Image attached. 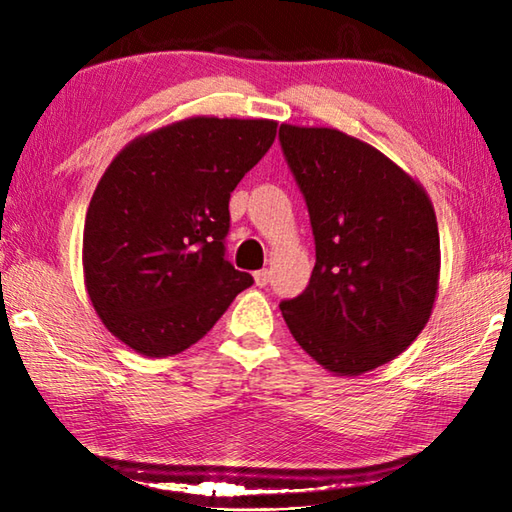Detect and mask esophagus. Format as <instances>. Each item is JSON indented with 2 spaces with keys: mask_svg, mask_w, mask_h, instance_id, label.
<instances>
[{
  "mask_svg": "<svg viewBox=\"0 0 512 512\" xmlns=\"http://www.w3.org/2000/svg\"><path fill=\"white\" fill-rule=\"evenodd\" d=\"M268 281H270L268 270H257V273H255V284L259 288H264V286H268Z\"/></svg>",
  "mask_w": 512,
  "mask_h": 512,
  "instance_id": "esophagus-1",
  "label": "esophagus"
}]
</instances>
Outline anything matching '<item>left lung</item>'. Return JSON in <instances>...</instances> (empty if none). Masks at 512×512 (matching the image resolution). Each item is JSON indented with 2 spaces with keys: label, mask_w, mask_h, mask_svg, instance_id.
<instances>
[{
  "label": "left lung",
  "mask_w": 512,
  "mask_h": 512,
  "mask_svg": "<svg viewBox=\"0 0 512 512\" xmlns=\"http://www.w3.org/2000/svg\"><path fill=\"white\" fill-rule=\"evenodd\" d=\"M279 143L306 198L310 284L279 308L295 341L339 376L389 363L427 325L440 279L429 195L372 145L330 127L281 125Z\"/></svg>",
  "instance_id": "left-lung-1"
}]
</instances>
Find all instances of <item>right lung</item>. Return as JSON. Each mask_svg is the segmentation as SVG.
Masks as SVG:
<instances>
[{
  "label": "right lung",
  "instance_id": "right-lung-1",
  "mask_svg": "<svg viewBox=\"0 0 512 512\" xmlns=\"http://www.w3.org/2000/svg\"><path fill=\"white\" fill-rule=\"evenodd\" d=\"M275 136L266 118L193 116L118 151L83 228L85 288L116 339L180 354L253 286L224 257L228 200Z\"/></svg>",
  "mask_w": 512,
  "mask_h": 512
}]
</instances>
